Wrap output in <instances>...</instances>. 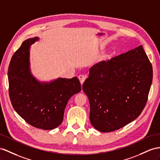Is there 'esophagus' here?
I'll return each mask as SVG.
<instances>
[{
  "instance_id": "esophagus-1",
  "label": "esophagus",
  "mask_w": 160,
  "mask_h": 160,
  "mask_svg": "<svg viewBox=\"0 0 160 160\" xmlns=\"http://www.w3.org/2000/svg\"><path fill=\"white\" fill-rule=\"evenodd\" d=\"M78 79H79L80 82L81 84H82L84 83V80H86V76H84V75H80V76H78Z\"/></svg>"
}]
</instances>
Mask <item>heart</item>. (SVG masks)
Segmentation results:
<instances>
[{"label":"heart","instance_id":"heart-1","mask_svg":"<svg viewBox=\"0 0 160 160\" xmlns=\"http://www.w3.org/2000/svg\"><path fill=\"white\" fill-rule=\"evenodd\" d=\"M110 55H111V54H110ZM110 55H108L107 57H105V59H109V57H110Z\"/></svg>","mask_w":160,"mask_h":160}]
</instances>
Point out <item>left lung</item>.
<instances>
[{"label": "left lung", "mask_w": 160, "mask_h": 160, "mask_svg": "<svg viewBox=\"0 0 160 160\" xmlns=\"http://www.w3.org/2000/svg\"><path fill=\"white\" fill-rule=\"evenodd\" d=\"M153 68L142 45L90 69L82 85L94 128L109 132L137 118L147 103Z\"/></svg>", "instance_id": "obj_1"}]
</instances>
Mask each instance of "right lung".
Instances as JSON below:
<instances>
[{
  "mask_svg": "<svg viewBox=\"0 0 160 160\" xmlns=\"http://www.w3.org/2000/svg\"><path fill=\"white\" fill-rule=\"evenodd\" d=\"M38 40H26L12 57L8 72L9 94L15 112L28 124L52 130L62 123L68 102L81 91V84L76 77L41 82L32 76L30 48Z\"/></svg>",
  "mask_w": 160,
  "mask_h": 160,
  "instance_id": "1",
  "label": "right lung"
}]
</instances>
